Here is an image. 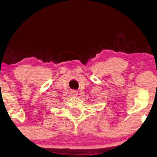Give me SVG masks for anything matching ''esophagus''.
Instances as JSON below:
<instances>
[{
    "mask_svg": "<svg viewBox=\"0 0 157 157\" xmlns=\"http://www.w3.org/2000/svg\"><path fill=\"white\" fill-rule=\"evenodd\" d=\"M71 94L72 96H76L77 95H78V92H77L76 91H71Z\"/></svg>",
    "mask_w": 157,
    "mask_h": 157,
    "instance_id": "esophagus-1",
    "label": "esophagus"
}]
</instances>
